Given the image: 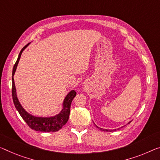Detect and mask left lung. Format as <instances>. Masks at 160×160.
<instances>
[{
	"label": "left lung",
	"mask_w": 160,
	"mask_h": 160,
	"mask_svg": "<svg viewBox=\"0 0 160 160\" xmlns=\"http://www.w3.org/2000/svg\"><path fill=\"white\" fill-rule=\"evenodd\" d=\"M129 123H130V122L128 123V124H129ZM96 127H97V128L99 129L102 130V131H104V132H113V131H115V130H116V129H106L100 128V127H98V126H97V125H96Z\"/></svg>",
	"instance_id": "obj_1"
}]
</instances>
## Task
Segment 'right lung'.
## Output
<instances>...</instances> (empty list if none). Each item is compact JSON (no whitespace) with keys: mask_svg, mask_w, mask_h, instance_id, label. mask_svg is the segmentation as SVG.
<instances>
[{"mask_svg":"<svg viewBox=\"0 0 160 160\" xmlns=\"http://www.w3.org/2000/svg\"><path fill=\"white\" fill-rule=\"evenodd\" d=\"M29 44L30 43L27 44L26 46L21 49V52L18 55V59H17L13 66V72H12V97H13L15 107L20 114L21 117L23 118V119L26 122V124L28 125V127L31 129L36 130V131L43 132H57L62 128L66 124V122H68L70 114L71 104H72L73 98L77 95V92L74 90H72L66 94L62 103V109L61 110V112L58 114L54 115V116L45 117H36L28 113L24 109L18 100L13 77L22 53L28 47Z\"/></svg>","mask_w":160,"mask_h":160,"instance_id":"obj_1","label":"right lung"}]
</instances>
